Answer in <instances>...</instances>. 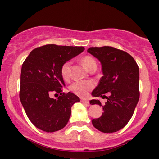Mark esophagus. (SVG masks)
Segmentation results:
<instances>
[{"mask_svg":"<svg viewBox=\"0 0 159 159\" xmlns=\"http://www.w3.org/2000/svg\"><path fill=\"white\" fill-rule=\"evenodd\" d=\"M81 102H82L87 103V104H89V103H90V102H89V100L86 99V98H81Z\"/></svg>","mask_w":159,"mask_h":159,"instance_id":"esophagus-1","label":"esophagus"}]
</instances>
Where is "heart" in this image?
<instances>
[{"label": "heart", "instance_id": "b5f03b06", "mask_svg": "<svg viewBox=\"0 0 159 159\" xmlns=\"http://www.w3.org/2000/svg\"><path fill=\"white\" fill-rule=\"evenodd\" d=\"M81 63L84 66L87 70L90 71L91 69L96 68L97 66L96 62L92 57L84 56L82 57ZM72 62L71 61H67L63 63L61 68V74L62 78L65 81L69 79L70 77V70ZM94 87V83L91 81H75L69 86V89L71 92H72L77 96H85L88 94L91 90Z\"/></svg>", "mask_w": 159, "mask_h": 159}]
</instances>
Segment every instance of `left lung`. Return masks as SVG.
Instances as JSON below:
<instances>
[{
	"mask_svg": "<svg viewBox=\"0 0 159 159\" xmlns=\"http://www.w3.org/2000/svg\"><path fill=\"white\" fill-rule=\"evenodd\" d=\"M87 52L97 58L102 67L103 76L92 92L93 96L102 97L110 93L105 105L98 99L90 102L91 105H99L104 111L92 123L102 132H117L129 123L139 100L138 66L130 54L114 47H91Z\"/></svg>",
	"mask_w": 159,
	"mask_h": 159,
	"instance_id": "left-lung-1",
	"label": "left lung"
}]
</instances>
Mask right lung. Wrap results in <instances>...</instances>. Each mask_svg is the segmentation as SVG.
Listing matches in <instances>:
<instances>
[{
  "label": "right lung",
  "mask_w": 159,
  "mask_h": 159,
  "mask_svg": "<svg viewBox=\"0 0 159 159\" xmlns=\"http://www.w3.org/2000/svg\"><path fill=\"white\" fill-rule=\"evenodd\" d=\"M84 50L82 46L54 44L38 47L24 61L21 71L19 97L27 117L36 128L54 132L66 126L71 107L80 102L77 96L63 93L65 86L61 66ZM60 94L57 100L50 94Z\"/></svg>",
  "instance_id": "add662e5"
}]
</instances>
